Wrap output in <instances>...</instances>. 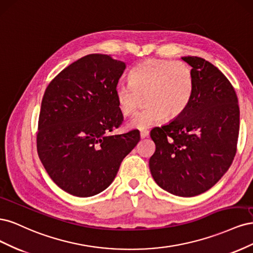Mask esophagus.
I'll list each match as a JSON object with an SVG mask.
<instances>
[{
  "label": "esophagus",
  "mask_w": 253,
  "mask_h": 253,
  "mask_svg": "<svg viewBox=\"0 0 253 253\" xmlns=\"http://www.w3.org/2000/svg\"><path fill=\"white\" fill-rule=\"evenodd\" d=\"M148 136H149V131H142V132H140V138L141 139L147 138Z\"/></svg>",
  "instance_id": "obj_1"
}]
</instances>
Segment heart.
Returning a JSON list of instances; mask_svg holds the SVG:
<instances>
[{
  "label": "heart",
  "mask_w": 253,
  "mask_h": 253,
  "mask_svg": "<svg viewBox=\"0 0 253 253\" xmlns=\"http://www.w3.org/2000/svg\"><path fill=\"white\" fill-rule=\"evenodd\" d=\"M127 81L128 84H118L115 88V100L122 116H132L145 99L147 109L128 125L140 131L160 124L166 116L178 117L193 97V73L182 61L147 59L129 71Z\"/></svg>",
  "instance_id": "heart-1"
}]
</instances>
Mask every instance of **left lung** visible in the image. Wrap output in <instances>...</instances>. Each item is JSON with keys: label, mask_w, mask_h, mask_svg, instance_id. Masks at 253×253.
Segmentation results:
<instances>
[{"label": "left lung", "mask_w": 253, "mask_h": 253, "mask_svg": "<svg viewBox=\"0 0 253 253\" xmlns=\"http://www.w3.org/2000/svg\"><path fill=\"white\" fill-rule=\"evenodd\" d=\"M181 59L192 67L193 97L178 117L151 131L156 151L149 166L160 188L191 197L212 188L230 168L240 108L232 84L217 67L200 57Z\"/></svg>", "instance_id": "1"}]
</instances>
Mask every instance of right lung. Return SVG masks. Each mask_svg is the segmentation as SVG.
I'll return each instance as SVG.
<instances>
[{"instance_id": "1", "label": "right lung", "mask_w": 253, "mask_h": 253, "mask_svg": "<svg viewBox=\"0 0 253 253\" xmlns=\"http://www.w3.org/2000/svg\"><path fill=\"white\" fill-rule=\"evenodd\" d=\"M126 63L91 53L65 67L45 89L38 122L37 151L58 187L79 197L108 188L124 158L140 140L121 126L115 88Z\"/></svg>"}]
</instances>
